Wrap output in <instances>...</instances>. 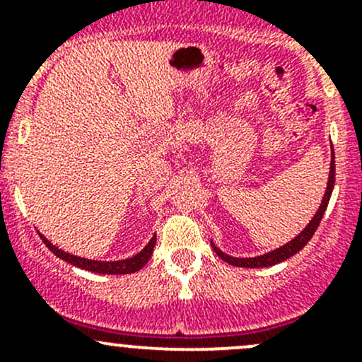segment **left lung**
I'll use <instances>...</instances> for the list:
<instances>
[{
	"label": "left lung",
	"mask_w": 362,
	"mask_h": 362,
	"mask_svg": "<svg viewBox=\"0 0 362 362\" xmlns=\"http://www.w3.org/2000/svg\"><path fill=\"white\" fill-rule=\"evenodd\" d=\"M333 187H334V152H331L329 178H327V187H326V192H324L322 202H320L319 210H317V214L313 215L312 221L308 222V226H306V228L303 229V231L299 233L296 238L291 240V242H287L286 245H282V247H279V249L268 252V254L257 255V257H233V255L224 254V252L218 249V247H215L214 242H211V247H214L215 254H217L218 257L222 259V261L228 262V264L238 266V268H268V266H275V264H279V262L286 261V259L293 257L294 254H298V252L301 250L303 247H305L306 243L310 242V238L313 236L315 229L319 228L320 221H322L324 211H326V208H327V203H329Z\"/></svg>",
	"instance_id": "left-lung-1"
}]
</instances>
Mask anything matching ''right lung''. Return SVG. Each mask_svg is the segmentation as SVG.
<instances>
[{"label": "right lung", "mask_w": 362, "mask_h": 362, "mask_svg": "<svg viewBox=\"0 0 362 362\" xmlns=\"http://www.w3.org/2000/svg\"><path fill=\"white\" fill-rule=\"evenodd\" d=\"M40 238L43 240V243H45L47 247H49L50 252H54V254H56L59 259H63V261L76 266V268L87 269V272L101 273V275H127V273L138 272V269H141L145 264H147L156 247V235H154L151 238V242L144 247V250H140L136 255H133V257L122 259V261H93V259L78 257V255L68 254V252L57 249V247L52 245V243H50L43 235H40Z\"/></svg>", "instance_id": "1"}]
</instances>
